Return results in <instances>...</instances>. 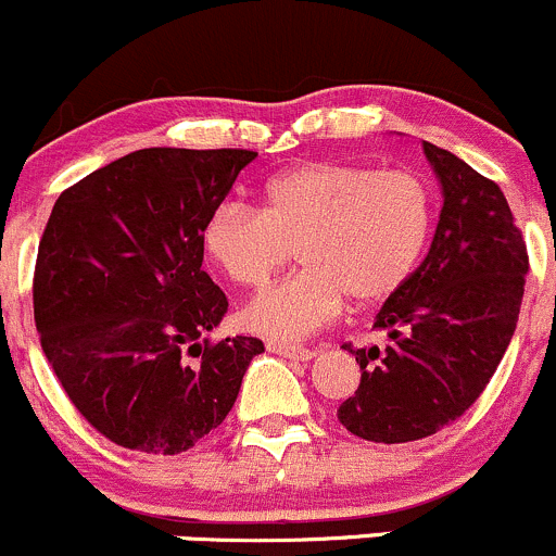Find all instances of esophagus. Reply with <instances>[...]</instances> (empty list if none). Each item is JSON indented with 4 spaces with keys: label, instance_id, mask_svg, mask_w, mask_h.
<instances>
[{
    "label": "esophagus",
    "instance_id": "esophagus-1",
    "mask_svg": "<svg viewBox=\"0 0 556 556\" xmlns=\"http://www.w3.org/2000/svg\"><path fill=\"white\" fill-rule=\"evenodd\" d=\"M267 351L278 353V356L291 358V362H311L316 353L311 348H302V345H286V342H276V340H267Z\"/></svg>",
    "mask_w": 556,
    "mask_h": 556
}]
</instances>
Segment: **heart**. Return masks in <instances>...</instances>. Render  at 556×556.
<instances>
[{
  "label": "heart",
  "instance_id": "1",
  "mask_svg": "<svg viewBox=\"0 0 556 556\" xmlns=\"http://www.w3.org/2000/svg\"><path fill=\"white\" fill-rule=\"evenodd\" d=\"M433 230V192L415 170L313 160L273 176L260 208L225 203L205 219L211 265L243 289H262L296 245L302 270L243 311L249 329L302 340L348 300L369 307L404 286Z\"/></svg>",
  "mask_w": 556,
  "mask_h": 556
}]
</instances>
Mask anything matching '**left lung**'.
I'll use <instances>...</instances> for the list:
<instances>
[{
  "label": "left lung",
  "instance_id": "obj_1",
  "mask_svg": "<svg viewBox=\"0 0 556 556\" xmlns=\"http://www.w3.org/2000/svg\"><path fill=\"white\" fill-rule=\"evenodd\" d=\"M442 185V214L422 265L393 291L371 329L388 345L351 348L356 396L337 409L366 442L426 439L457 420L495 375L522 307L528 245L495 181L422 141Z\"/></svg>",
  "mask_w": 556,
  "mask_h": 556
}]
</instances>
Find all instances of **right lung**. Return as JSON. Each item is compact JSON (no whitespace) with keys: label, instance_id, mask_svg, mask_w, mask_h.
Segmentation results:
<instances>
[{"label":"right lung","instance_id":"obj_1","mask_svg":"<svg viewBox=\"0 0 556 556\" xmlns=\"http://www.w3.org/2000/svg\"><path fill=\"white\" fill-rule=\"evenodd\" d=\"M254 157L152 147L55 200L34 270L39 342L79 415L119 447H194L265 351L256 337L208 342L227 296L203 270L200 243Z\"/></svg>","mask_w":556,"mask_h":556}]
</instances>
